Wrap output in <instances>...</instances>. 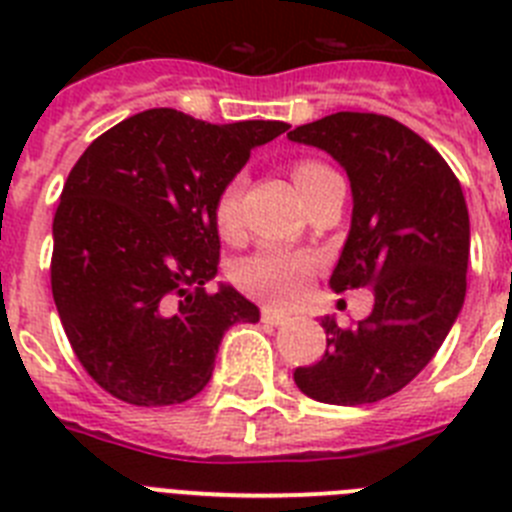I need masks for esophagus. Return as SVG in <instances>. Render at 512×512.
Masks as SVG:
<instances>
[{"label": "esophagus", "instance_id": "34e87169", "mask_svg": "<svg viewBox=\"0 0 512 512\" xmlns=\"http://www.w3.org/2000/svg\"><path fill=\"white\" fill-rule=\"evenodd\" d=\"M261 320L269 325H282L287 323L289 315H284L282 310H274V307H261Z\"/></svg>", "mask_w": 512, "mask_h": 512}]
</instances>
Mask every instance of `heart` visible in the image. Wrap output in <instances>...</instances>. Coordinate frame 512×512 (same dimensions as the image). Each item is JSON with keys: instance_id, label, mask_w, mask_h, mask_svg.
Returning <instances> with one entry per match:
<instances>
[{"instance_id": "1", "label": "heart", "mask_w": 512, "mask_h": 512, "mask_svg": "<svg viewBox=\"0 0 512 512\" xmlns=\"http://www.w3.org/2000/svg\"><path fill=\"white\" fill-rule=\"evenodd\" d=\"M325 171H330L325 164L302 158L292 164V179L297 189L305 192L307 184ZM241 194V179H230L217 194L212 212H215L217 230L225 238H233L241 230ZM315 266H318V259L312 253L292 251L284 246H264L235 266L233 277L248 295L271 302V305H292L305 292L307 279L312 277Z\"/></svg>"}]
</instances>
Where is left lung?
Listing matches in <instances>:
<instances>
[{
    "instance_id": "obj_1",
    "label": "left lung",
    "mask_w": 512,
    "mask_h": 512,
    "mask_svg": "<svg viewBox=\"0 0 512 512\" xmlns=\"http://www.w3.org/2000/svg\"><path fill=\"white\" fill-rule=\"evenodd\" d=\"M289 140L330 153L346 169L354 212L330 287H372L369 318L341 328L323 318V359L297 366L295 384L328 405H369L413 382L464 305L469 212L441 153L402 122L336 112Z\"/></svg>"
}]
</instances>
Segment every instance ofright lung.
I'll return each instance as SVG.
<instances>
[{
    "label": "right lung",
    "instance_id": "add662e5",
    "mask_svg": "<svg viewBox=\"0 0 512 512\" xmlns=\"http://www.w3.org/2000/svg\"><path fill=\"white\" fill-rule=\"evenodd\" d=\"M289 125H210L156 107L99 135L71 169L53 217L51 289L89 377L138 408L205 390L217 346L259 307L217 274L215 200Z\"/></svg>",
    "mask_w": 512,
    "mask_h": 512
}]
</instances>
